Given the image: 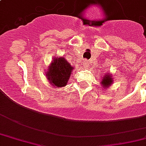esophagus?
<instances>
[{
  "mask_svg": "<svg viewBox=\"0 0 146 146\" xmlns=\"http://www.w3.org/2000/svg\"><path fill=\"white\" fill-rule=\"evenodd\" d=\"M89 64H90V63H89V61L88 60H84V62H83V66L85 67V68H86V67H88L89 66Z\"/></svg>",
  "mask_w": 146,
  "mask_h": 146,
  "instance_id": "34e87169",
  "label": "esophagus"
}]
</instances>
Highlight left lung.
<instances>
[{
  "mask_svg": "<svg viewBox=\"0 0 146 146\" xmlns=\"http://www.w3.org/2000/svg\"><path fill=\"white\" fill-rule=\"evenodd\" d=\"M113 83V79L111 78V76L110 74H106L104 76V77L102 79V86H109L111 85V83Z\"/></svg>",
  "mask_w": 146,
  "mask_h": 146,
  "instance_id": "left-lung-1",
  "label": "left lung"
}]
</instances>
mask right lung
Listing matches in <instances>:
<instances>
[{
	"label": "right lung",
	"mask_w": 146,
	"mask_h": 146,
	"mask_svg": "<svg viewBox=\"0 0 146 146\" xmlns=\"http://www.w3.org/2000/svg\"><path fill=\"white\" fill-rule=\"evenodd\" d=\"M73 70V67L66 60L62 57H56L50 66L46 76L53 86L63 87L66 85Z\"/></svg>",
	"instance_id": "1"
}]
</instances>
